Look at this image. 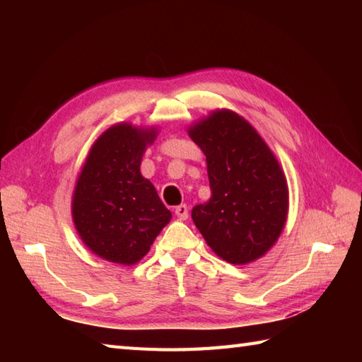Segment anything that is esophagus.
Here are the masks:
<instances>
[{"mask_svg": "<svg viewBox=\"0 0 362 362\" xmlns=\"http://www.w3.org/2000/svg\"><path fill=\"white\" fill-rule=\"evenodd\" d=\"M174 211H175L177 218H179V219H187V218H188V206H187L185 204L177 205Z\"/></svg>", "mask_w": 362, "mask_h": 362, "instance_id": "esophagus-1", "label": "esophagus"}]
</instances>
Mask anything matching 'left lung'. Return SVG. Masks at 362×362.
<instances>
[{
	"label": "left lung",
	"mask_w": 362,
	"mask_h": 362,
	"mask_svg": "<svg viewBox=\"0 0 362 362\" xmlns=\"http://www.w3.org/2000/svg\"><path fill=\"white\" fill-rule=\"evenodd\" d=\"M206 157L211 197L191 210L222 259L245 264L272 247L286 222L288 185L271 149L240 115L218 110L189 129Z\"/></svg>",
	"instance_id": "obj_1"
}]
</instances>
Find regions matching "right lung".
Returning a JSON list of instances; mask_svg holds the SVG:
<instances>
[{
  "label": "right lung",
  "mask_w": 362,
  "mask_h": 362,
  "mask_svg": "<svg viewBox=\"0 0 362 362\" xmlns=\"http://www.w3.org/2000/svg\"><path fill=\"white\" fill-rule=\"evenodd\" d=\"M153 129L117 124L98 138L78 179L73 219L83 244L112 263L135 264L169 221L171 211L140 174Z\"/></svg>",
  "instance_id": "add662e5"
}]
</instances>
